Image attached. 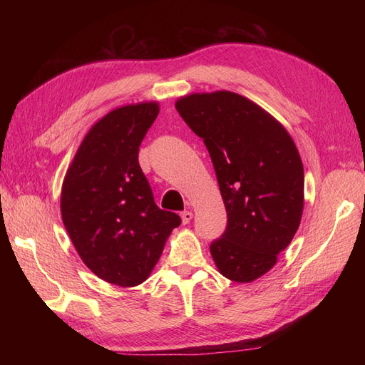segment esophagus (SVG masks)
<instances>
[{
	"instance_id": "esophagus-1",
	"label": "esophagus",
	"mask_w": 365,
	"mask_h": 365,
	"mask_svg": "<svg viewBox=\"0 0 365 365\" xmlns=\"http://www.w3.org/2000/svg\"><path fill=\"white\" fill-rule=\"evenodd\" d=\"M192 217H193V213L192 212H189V210H187V212H182L181 213V219H182V224L184 225H187L192 220Z\"/></svg>"
}]
</instances>
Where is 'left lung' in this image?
I'll list each match as a JSON object with an SVG mask.
<instances>
[{
    "label": "left lung",
    "mask_w": 365,
    "mask_h": 365,
    "mask_svg": "<svg viewBox=\"0 0 365 365\" xmlns=\"http://www.w3.org/2000/svg\"><path fill=\"white\" fill-rule=\"evenodd\" d=\"M175 108L204 140L227 210L225 233L210 245L217 271L237 283L254 282L277 263L300 225V153L279 120L240 94L193 93Z\"/></svg>",
    "instance_id": "8db88e82"
}]
</instances>
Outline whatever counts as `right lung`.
Instances as JSON below:
<instances>
[{
    "label": "right lung",
    "mask_w": 365,
    "mask_h": 365,
    "mask_svg": "<svg viewBox=\"0 0 365 365\" xmlns=\"http://www.w3.org/2000/svg\"><path fill=\"white\" fill-rule=\"evenodd\" d=\"M158 102L120 106L88 130L65 173L63 225L83 263L102 280L145 282L181 217L161 210L138 164V149Z\"/></svg>",
    "instance_id": "add662e5"
}]
</instances>
